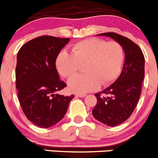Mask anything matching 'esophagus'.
I'll list each match as a JSON object with an SVG mask.
<instances>
[{
	"mask_svg": "<svg viewBox=\"0 0 158 158\" xmlns=\"http://www.w3.org/2000/svg\"><path fill=\"white\" fill-rule=\"evenodd\" d=\"M76 96L78 97H85L86 94H81V93H76Z\"/></svg>",
	"mask_w": 158,
	"mask_h": 158,
	"instance_id": "obj_1",
	"label": "esophagus"
}]
</instances>
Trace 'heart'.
<instances>
[{
  "label": "heart",
  "instance_id": "obj_1",
  "mask_svg": "<svg viewBox=\"0 0 158 158\" xmlns=\"http://www.w3.org/2000/svg\"><path fill=\"white\" fill-rule=\"evenodd\" d=\"M72 54L62 50L57 56L56 65L62 77L70 78L84 68L85 75L77 76L68 82L69 89L77 93H86L112 83L119 75L124 54L117 41L107 42L99 38H88L77 42Z\"/></svg>",
  "mask_w": 158,
  "mask_h": 158
}]
</instances>
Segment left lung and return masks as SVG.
Returning <instances> with one entry per match:
<instances>
[{"mask_svg": "<svg viewBox=\"0 0 158 158\" xmlns=\"http://www.w3.org/2000/svg\"><path fill=\"white\" fill-rule=\"evenodd\" d=\"M99 35L118 42L125 52L121 74L111 86L95 94L97 103L92 111L96 120L114 127L128 119L138 103L145 75V57L140 47L126 37L114 32Z\"/></svg>", "mask_w": 158, "mask_h": 158, "instance_id": "obj_1", "label": "left lung"}]
</instances>
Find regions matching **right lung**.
I'll return each instance as SVG.
<instances>
[{
	"mask_svg": "<svg viewBox=\"0 0 158 158\" xmlns=\"http://www.w3.org/2000/svg\"><path fill=\"white\" fill-rule=\"evenodd\" d=\"M69 38L43 35L29 40L19 50L16 86L26 118L41 128H48L65 116L74 95L56 94L66 84L59 79L56 60Z\"/></svg>",
	"mask_w": 158,
	"mask_h": 158,
	"instance_id": "right-lung-1",
	"label": "right lung"
}]
</instances>
